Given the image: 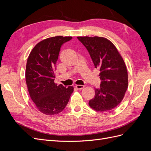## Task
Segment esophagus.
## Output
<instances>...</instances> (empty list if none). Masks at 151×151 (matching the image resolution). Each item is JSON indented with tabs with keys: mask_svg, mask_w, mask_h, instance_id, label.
Instances as JSON below:
<instances>
[{
	"mask_svg": "<svg viewBox=\"0 0 151 151\" xmlns=\"http://www.w3.org/2000/svg\"><path fill=\"white\" fill-rule=\"evenodd\" d=\"M75 87L77 89H79V90L83 89L84 88V86L83 85H76Z\"/></svg>",
	"mask_w": 151,
	"mask_h": 151,
	"instance_id": "1",
	"label": "esophagus"
}]
</instances>
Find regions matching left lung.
Masks as SVG:
<instances>
[{"label":"left lung","mask_w":151,"mask_h":151,"mask_svg":"<svg viewBox=\"0 0 151 151\" xmlns=\"http://www.w3.org/2000/svg\"><path fill=\"white\" fill-rule=\"evenodd\" d=\"M77 39L88 50L94 67L100 71V88H95L89 106L99 112L111 110L121 103L128 88L125 62L115 45L106 38L79 36Z\"/></svg>","instance_id":"left-lung-1"}]
</instances>
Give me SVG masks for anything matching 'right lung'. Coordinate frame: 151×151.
Masks as SVG:
<instances>
[{
	"instance_id": "obj_1",
	"label": "right lung",
	"mask_w": 151,
	"mask_h": 151,
	"mask_svg": "<svg viewBox=\"0 0 151 151\" xmlns=\"http://www.w3.org/2000/svg\"><path fill=\"white\" fill-rule=\"evenodd\" d=\"M71 36H54L42 40L32 50L26 67V82L32 99L38 110L46 115H55L67 104L73 86L68 88L54 83V68L62 45Z\"/></svg>"
}]
</instances>
